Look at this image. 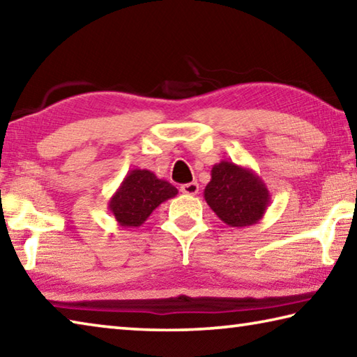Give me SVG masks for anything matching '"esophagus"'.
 <instances>
[{
  "instance_id": "1",
  "label": "esophagus",
  "mask_w": 357,
  "mask_h": 357,
  "mask_svg": "<svg viewBox=\"0 0 357 357\" xmlns=\"http://www.w3.org/2000/svg\"><path fill=\"white\" fill-rule=\"evenodd\" d=\"M181 192L185 193V195H197L198 193V184L197 183H189L181 185Z\"/></svg>"
}]
</instances>
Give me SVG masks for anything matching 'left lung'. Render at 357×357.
<instances>
[{
	"label": "left lung",
	"instance_id": "1",
	"mask_svg": "<svg viewBox=\"0 0 357 357\" xmlns=\"http://www.w3.org/2000/svg\"><path fill=\"white\" fill-rule=\"evenodd\" d=\"M203 195L223 223L236 228L258 223L271 203L264 181L250 167L228 160L213 167Z\"/></svg>",
	"mask_w": 357,
	"mask_h": 357
}]
</instances>
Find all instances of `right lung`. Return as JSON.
I'll return each mask as SVG.
<instances>
[{
  "label": "right lung",
  "mask_w": 357,
  "mask_h": 357,
  "mask_svg": "<svg viewBox=\"0 0 357 357\" xmlns=\"http://www.w3.org/2000/svg\"><path fill=\"white\" fill-rule=\"evenodd\" d=\"M178 195V189L153 172L134 168L113 193L108 209L123 228H138L146 222L153 211Z\"/></svg>",
  "instance_id": "right-lung-1"
}]
</instances>
